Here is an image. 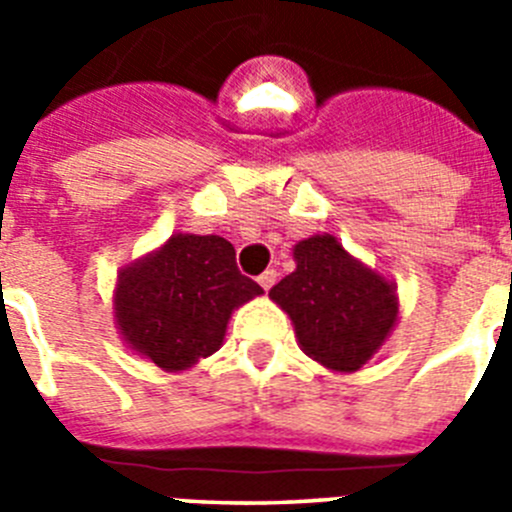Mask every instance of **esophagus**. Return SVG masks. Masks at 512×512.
I'll return each mask as SVG.
<instances>
[{"label":"esophagus","instance_id":"1","mask_svg":"<svg viewBox=\"0 0 512 512\" xmlns=\"http://www.w3.org/2000/svg\"><path fill=\"white\" fill-rule=\"evenodd\" d=\"M274 282H277V271H274V269H266L264 274L259 277V284L264 287V292H269V289L274 287Z\"/></svg>","mask_w":512,"mask_h":512}]
</instances>
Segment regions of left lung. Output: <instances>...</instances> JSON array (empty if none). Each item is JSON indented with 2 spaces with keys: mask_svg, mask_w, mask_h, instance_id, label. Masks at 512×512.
Returning a JSON list of instances; mask_svg holds the SVG:
<instances>
[{
  "mask_svg": "<svg viewBox=\"0 0 512 512\" xmlns=\"http://www.w3.org/2000/svg\"><path fill=\"white\" fill-rule=\"evenodd\" d=\"M295 261L297 269L269 297L292 318L307 356L336 372H356L390 336L395 289L351 259L333 235L297 243Z\"/></svg>",
  "mask_w": 512,
  "mask_h": 512,
  "instance_id": "left-lung-1",
  "label": "left lung"
}]
</instances>
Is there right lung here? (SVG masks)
Returning a JSON list of instances; mask_svg holds the SVG:
<instances>
[{
	"instance_id": "right-lung-1",
	"label": "right lung",
	"mask_w": 512,
	"mask_h": 512,
	"mask_svg": "<svg viewBox=\"0 0 512 512\" xmlns=\"http://www.w3.org/2000/svg\"><path fill=\"white\" fill-rule=\"evenodd\" d=\"M261 292L238 271L225 238L179 233L120 271L115 318L133 351L166 372H182L215 354L230 312Z\"/></svg>"
}]
</instances>
